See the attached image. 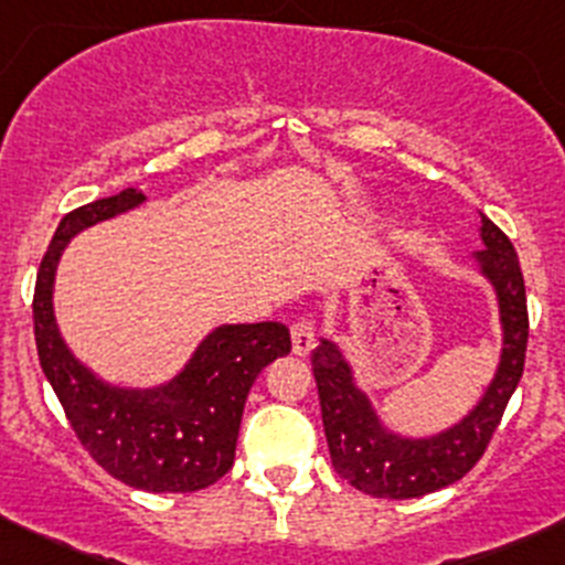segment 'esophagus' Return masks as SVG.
<instances>
[{"mask_svg": "<svg viewBox=\"0 0 565 565\" xmlns=\"http://www.w3.org/2000/svg\"><path fill=\"white\" fill-rule=\"evenodd\" d=\"M290 342H294L296 356H307L316 348V326H312V321L299 318V321L290 323Z\"/></svg>", "mask_w": 565, "mask_h": 565, "instance_id": "1", "label": "esophagus"}]
</instances>
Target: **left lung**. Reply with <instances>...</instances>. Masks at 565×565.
Segmentation results:
<instances>
[{"label":"left lung","instance_id":"left-lung-1","mask_svg":"<svg viewBox=\"0 0 565 565\" xmlns=\"http://www.w3.org/2000/svg\"><path fill=\"white\" fill-rule=\"evenodd\" d=\"M479 266L498 294L503 323V356L481 403L462 422L435 438H399L388 433L370 399L353 383V372L334 342L312 351L321 416L331 465L348 484L372 498H422L462 479L492 440L505 405L525 370L527 299L520 258L509 236L481 214Z\"/></svg>","mask_w":565,"mask_h":565}]
</instances>
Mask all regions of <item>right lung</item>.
Masks as SVG:
<instances>
[{
  "label": "right lung",
  "mask_w": 565,
  "mask_h": 565,
  "mask_svg": "<svg viewBox=\"0 0 565 565\" xmlns=\"http://www.w3.org/2000/svg\"><path fill=\"white\" fill-rule=\"evenodd\" d=\"M143 203L127 188L65 214L34 282L32 316L40 367L92 459L114 479L147 492L206 490L231 470L244 399L258 372L290 353L282 323L220 326L190 364L157 388H116L67 351L54 321V275L62 249L78 231Z\"/></svg>",
  "instance_id": "1"
}]
</instances>
